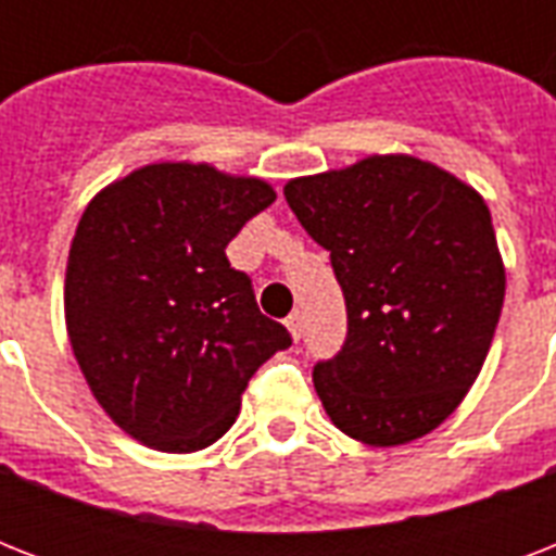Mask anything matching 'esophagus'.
I'll return each mask as SVG.
<instances>
[{
	"instance_id": "34e87169",
	"label": "esophagus",
	"mask_w": 556,
	"mask_h": 556,
	"mask_svg": "<svg viewBox=\"0 0 556 556\" xmlns=\"http://www.w3.org/2000/svg\"><path fill=\"white\" fill-rule=\"evenodd\" d=\"M286 326H288V331H291V338H294V340L303 338V314H300V312L288 314Z\"/></svg>"
}]
</instances>
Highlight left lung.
<instances>
[{
	"instance_id": "obj_1",
	"label": "left lung",
	"mask_w": 556,
	"mask_h": 556,
	"mask_svg": "<svg viewBox=\"0 0 556 556\" xmlns=\"http://www.w3.org/2000/svg\"><path fill=\"white\" fill-rule=\"evenodd\" d=\"M286 201L346 300V343L314 366L331 424L369 447L432 432L479 378L505 300L484 199L430 161L369 155L291 178Z\"/></svg>"
}]
</instances>
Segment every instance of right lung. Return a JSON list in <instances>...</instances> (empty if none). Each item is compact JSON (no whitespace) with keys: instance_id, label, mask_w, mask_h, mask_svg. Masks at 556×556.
<instances>
[{"instance_id":"obj_1","label":"right lung","mask_w":556,"mask_h":556,"mask_svg":"<svg viewBox=\"0 0 556 556\" xmlns=\"http://www.w3.org/2000/svg\"><path fill=\"white\" fill-rule=\"evenodd\" d=\"M268 181L161 161L89 201L65 268V329L106 415L164 453L233 427L253 371L291 334L256 305L227 242L274 204Z\"/></svg>"}]
</instances>
